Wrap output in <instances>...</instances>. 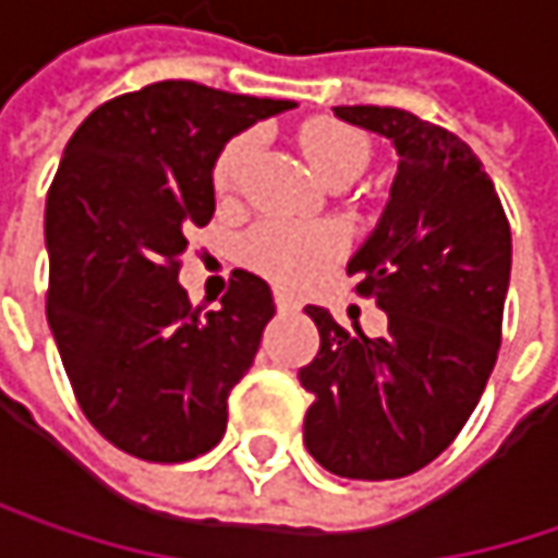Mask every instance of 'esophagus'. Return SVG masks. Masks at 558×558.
<instances>
[{"label":"esophagus","instance_id":"obj_1","mask_svg":"<svg viewBox=\"0 0 558 558\" xmlns=\"http://www.w3.org/2000/svg\"><path fill=\"white\" fill-rule=\"evenodd\" d=\"M275 303H278L280 312H293L300 303H296V296L293 293H287V290H275Z\"/></svg>","mask_w":558,"mask_h":558}]
</instances>
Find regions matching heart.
Masks as SVG:
<instances>
[{
	"label": "heart",
	"mask_w": 558,
	"mask_h": 558,
	"mask_svg": "<svg viewBox=\"0 0 558 558\" xmlns=\"http://www.w3.org/2000/svg\"><path fill=\"white\" fill-rule=\"evenodd\" d=\"M300 150L312 173L328 185L353 182L369 163V142L338 119H310L300 129ZM255 154V138L240 135L214 160V189L230 195ZM344 248L341 233L331 223H300V220H265L246 240L252 268L278 280L283 287H303L315 280Z\"/></svg>",
	"instance_id": "b5f03b06"
}]
</instances>
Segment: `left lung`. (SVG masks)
<instances>
[{"label": "left lung", "instance_id": "obj_1", "mask_svg": "<svg viewBox=\"0 0 558 558\" xmlns=\"http://www.w3.org/2000/svg\"><path fill=\"white\" fill-rule=\"evenodd\" d=\"M388 138L398 173L369 240L347 262L388 331H344L306 306L318 353L300 369L312 395L310 454L347 480H398L436 461L486 388L502 344L511 230L480 157L442 125L395 107H335Z\"/></svg>", "mask_w": 558, "mask_h": 558}]
</instances>
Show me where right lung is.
I'll return each mask as SVG.
<instances>
[{
    "instance_id": "1",
    "label": "right lung",
    "mask_w": 558,
    "mask_h": 558,
    "mask_svg": "<svg viewBox=\"0 0 558 558\" xmlns=\"http://www.w3.org/2000/svg\"><path fill=\"white\" fill-rule=\"evenodd\" d=\"M293 100L157 82L107 100L62 150L47 195V318L90 426L154 464L223 439L227 398L275 315L271 287L233 271L217 312L180 287L192 227L214 217V160Z\"/></svg>"
}]
</instances>
